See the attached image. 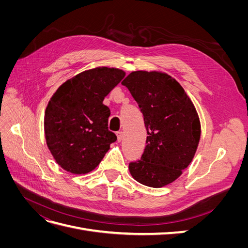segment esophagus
Masks as SVG:
<instances>
[{"instance_id": "1", "label": "esophagus", "mask_w": 248, "mask_h": 248, "mask_svg": "<svg viewBox=\"0 0 248 248\" xmlns=\"http://www.w3.org/2000/svg\"><path fill=\"white\" fill-rule=\"evenodd\" d=\"M117 138H118V141H121L123 140V132L118 131L117 132Z\"/></svg>"}]
</instances>
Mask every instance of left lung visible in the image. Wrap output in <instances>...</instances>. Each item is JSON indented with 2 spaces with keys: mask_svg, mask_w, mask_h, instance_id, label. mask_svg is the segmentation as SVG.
Segmentation results:
<instances>
[{
  "mask_svg": "<svg viewBox=\"0 0 248 248\" xmlns=\"http://www.w3.org/2000/svg\"><path fill=\"white\" fill-rule=\"evenodd\" d=\"M144 115L147 140L134 180L154 188L174 182L189 166L201 139L198 111L182 86L161 71H132L122 81Z\"/></svg>",
  "mask_w": 248,
  "mask_h": 248,
  "instance_id": "left-lung-1",
  "label": "left lung"
}]
</instances>
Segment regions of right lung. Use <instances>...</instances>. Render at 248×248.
Instances as JSON below:
<instances>
[{
  "mask_svg": "<svg viewBox=\"0 0 248 248\" xmlns=\"http://www.w3.org/2000/svg\"><path fill=\"white\" fill-rule=\"evenodd\" d=\"M124 77L121 69L96 67L67 79L50 97L44 133L52 157L65 170L92 171L117 140L108 127L110 110L102 102Z\"/></svg>",
  "mask_w": 248,
  "mask_h": 248,
  "instance_id": "obj_1",
  "label": "right lung"
}]
</instances>
